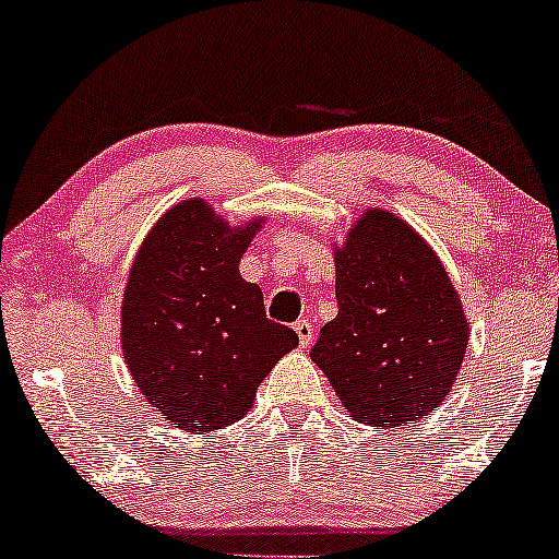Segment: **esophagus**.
<instances>
[{"label": "esophagus", "mask_w": 559, "mask_h": 559, "mask_svg": "<svg viewBox=\"0 0 559 559\" xmlns=\"http://www.w3.org/2000/svg\"><path fill=\"white\" fill-rule=\"evenodd\" d=\"M293 330H296L300 346H304V348L311 346V341H313V324L309 322V319H298L296 328H293Z\"/></svg>", "instance_id": "34e87169"}]
</instances>
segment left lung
I'll return each mask as SVG.
<instances>
[{
  "label": "left lung",
  "instance_id": "1",
  "mask_svg": "<svg viewBox=\"0 0 559 559\" xmlns=\"http://www.w3.org/2000/svg\"><path fill=\"white\" fill-rule=\"evenodd\" d=\"M332 250L337 317L311 361L364 425L415 423L449 396L465 359L460 293L428 240L385 209L364 211Z\"/></svg>",
  "mask_w": 559,
  "mask_h": 559
}]
</instances>
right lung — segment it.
<instances>
[{"label": "right lung", "instance_id": "add662e5", "mask_svg": "<svg viewBox=\"0 0 559 559\" xmlns=\"http://www.w3.org/2000/svg\"><path fill=\"white\" fill-rule=\"evenodd\" d=\"M263 216L229 224L203 198L181 200L136 250L121 304V348L136 388L174 428L211 432L253 406L261 380L298 335L266 319L240 259Z\"/></svg>", "mask_w": 559, "mask_h": 559}]
</instances>
